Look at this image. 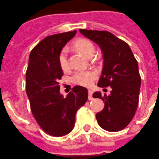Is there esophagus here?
Instances as JSON below:
<instances>
[{"instance_id":"1","label":"esophagus","mask_w":159,"mask_h":159,"mask_svg":"<svg viewBox=\"0 0 159 159\" xmlns=\"http://www.w3.org/2000/svg\"><path fill=\"white\" fill-rule=\"evenodd\" d=\"M92 94H93V91L89 89V100H92V98H92Z\"/></svg>"}]
</instances>
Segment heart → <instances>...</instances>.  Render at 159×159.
<instances>
[{
	"mask_svg": "<svg viewBox=\"0 0 159 159\" xmlns=\"http://www.w3.org/2000/svg\"><path fill=\"white\" fill-rule=\"evenodd\" d=\"M74 46L77 50H79L89 58L92 57L95 52L93 43L86 39H79L75 41ZM58 62H59L60 67L63 70L68 69L69 62L68 58H67V48H63L60 52L59 56H58ZM96 78L97 73L93 70H77L71 76L70 81L74 84L89 87L92 85L94 80Z\"/></svg>",
	"mask_w": 159,
	"mask_h": 159,
	"instance_id": "1",
	"label": "heart"
}]
</instances>
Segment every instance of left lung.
I'll return each instance as SVG.
<instances>
[{"label":"left lung","mask_w":159,"mask_h":159,"mask_svg":"<svg viewBox=\"0 0 159 159\" xmlns=\"http://www.w3.org/2000/svg\"><path fill=\"white\" fill-rule=\"evenodd\" d=\"M79 31L102 52L103 67L98 86L112 88L108 96L102 97L99 92L92 95L105 103L104 109L96 114L98 125L107 131H120L130 124L138 109L141 84L138 61L128 44L111 32Z\"/></svg>","instance_id":"1"}]
</instances>
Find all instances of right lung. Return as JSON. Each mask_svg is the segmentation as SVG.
<instances>
[{
  "label": "right lung",
  "instance_id": "right-lung-1",
  "mask_svg": "<svg viewBox=\"0 0 159 159\" xmlns=\"http://www.w3.org/2000/svg\"><path fill=\"white\" fill-rule=\"evenodd\" d=\"M77 31L49 35L31 51L25 74L26 94L32 115L47 134L61 137L73 130L76 112L88 100L87 89L75 86L66 97L60 92L63 70L58 56Z\"/></svg>",
  "mask_w": 159,
  "mask_h": 159
}]
</instances>
